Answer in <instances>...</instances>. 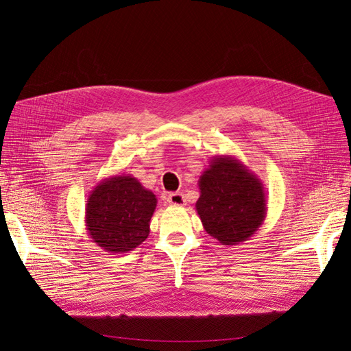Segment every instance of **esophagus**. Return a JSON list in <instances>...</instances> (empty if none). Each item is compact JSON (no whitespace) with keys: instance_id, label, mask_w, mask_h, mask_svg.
Returning <instances> with one entry per match:
<instances>
[{"instance_id":"1","label":"esophagus","mask_w":351,"mask_h":351,"mask_svg":"<svg viewBox=\"0 0 351 351\" xmlns=\"http://www.w3.org/2000/svg\"><path fill=\"white\" fill-rule=\"evenodd\" d=\"M167 204L173 205V206H184L186 205V199L183 193H169L167 197Z\"/></svg>"}]
</instances>
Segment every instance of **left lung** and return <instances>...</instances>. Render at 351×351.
<instances>
[{"mask_svg":"<svg viewBox=\"0 0 351 351\" xmlns=\"http://www.w3.org/2000/svg\"><path fill=\"white\" fill-rule=\"evenodd\" d=\"M197 215L205 231L226 246L249 240L267 218L261 178L231 155H217L199 177Z\"/></svg>","mask_w":351,"mask_h":351,"instance_id":"left-lung-1","label":"left lung"}]
</instances>
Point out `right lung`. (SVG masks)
I'll return each mask as SVG.
<instances>
[{"mask_svg":"<svg viewBox=\"0 0 351 351\" xmlns=\"http://www.w3.org/2000/svg\"><path fill=\"white\" fill-rule=\"evenodd\" d=\"M156 196L130 174L111 176L93 187L84 222L92 241L112 254L134 250L149 236Z\"/></svg>","mask_w":351,"mask_h":351,"instance_id":"right-lung-1","label":"right lung"}]
</instances>
